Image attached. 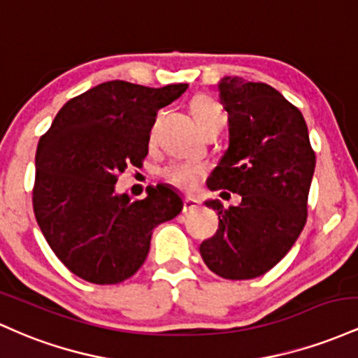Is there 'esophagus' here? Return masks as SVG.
Returning a JSON list of instances; mask_svg holds the SVG:
<instances>
[{
    "label": "esophagus",
    "mask_w": 358,
    "mask_h": 358,
    "mask_svg": "<svg viewBox=\"0 0 358 358\" xmlns=\"http://www.w3.org/2000/svg\"><path fill=\"white\" fill-rule=\"evenodd\" d=\"M198 206H199V201L198 199L186 198V199H184V204H182V211L184 213H191V211H194Z\"/></svg>",
    "instance_id": "1"
}]
</instances>
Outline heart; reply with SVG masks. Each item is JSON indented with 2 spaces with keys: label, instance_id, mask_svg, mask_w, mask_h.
Returning a JSON list of instances; mask_svg holds the SVG:
<instances>
[{
  "label": "heart",
  "instance_id": "obj_1",
  "mask_svg": "<svg viewBox=\"0 0 358 358\" xmlns=\"http://www.w3.org/2000/svg\"><path fill=\"white\" fill-rule=\"evenodd\" d=\"M191 115L198 123L199 130L211 125L223 127L224 115L222 106L210 96H198L192 99ZM204 171L206 169L203 164L194 162V160H178V162L169 164L167 167L162 169V178L166 182L180 191H192L204 176Z\"/></svg>",
  "mask_w": 358,
  "mask_h": 358
}]
</instances>
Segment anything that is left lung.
Wrapping results in <instances>:
<instances>
[{
    "instance_id": "8db88e82",
    "label": "left lung",
    "mask_w": 358,
    "mask_h": 358,
    "mask_svg": "<svg viewBox=\"0 0 358 358\" xmlns=\"http://www.w3.org/2000/svg\"><path fill=\"white\" fill-rule=\"evenodd\" d=\"M218 91L230 136L208 187L242 201L227 210L206 201L220 224L199 252L223 279H254L279 264L303 231L316 157L303 115L274 87L227 76Z\"/></svg>"
}]
</instances>
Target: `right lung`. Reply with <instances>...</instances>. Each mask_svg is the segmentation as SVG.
Here are the masks:
<instances>
[{
	"mask_svg": "<svg viewBox=\"0 0 358 358\" xmlns=\"http://www.w3.org/2000/svg\"><path fill=\"white\" fill-rule=\"evenodd\" d=\"M187 84L147 87L108 81L60 108L35 155L34 211L47 243L72 274L118 284L145 262L152 230L182 211L167 184L143 199L116 194L128 166H142L160 108Z\"/></svg>",
	"mask_w": 358,
	"mask_h": 358,
	"instance_id": "obj_1",
	"label": "right lung"
}]
</instances>
